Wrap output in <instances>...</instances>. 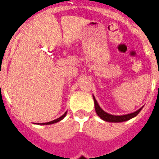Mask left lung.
<instances>
[{"label": "left lung", "instance_id": "1", "mask_svg": "<svg viewBox=\"0 0 159 159\" xmlns=\"http://www.w3.org/2000/svg\"><path fill=\"white\" fill-rule=\"evenodd\" d=\"M93 100H94V107H95V111H96V113L98 114V116L101 118V119H103L104 121H107V122H111V123H121V122H124V121H128V120L131 119V118H133L135 116H137L139 112H140L141 109H142V107L140 108L139 110L136 111H134L133 113H130V114H127V115H123V116H115V115H111L109 113H107L106 111H104L99 106V104L97 103L96 100H95V98L93 95Z\"/></svg>", "mask_w": 159, "mask_h": 159}]
</instances>
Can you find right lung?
<instances>
[{"mask_svg":"<svg viewBox=\"0 0 159 159\" xmlns=\"http://www.w3.org/2000/svg\"><path fill=\"white\" fill-rule=\"evenodd\" d=\"M66 112L64 114V115H62L61 117H59V118H57V119L52 120V121H51V122H48V123H42V124H52V123H57V122H59L60 120H62L64 117H66Z\"/></svg>","mask_w":159,"mask_h":159,"instance_id":"1","label":"right lung"}]
</instances>
